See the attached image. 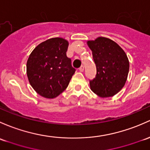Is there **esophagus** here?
I'll return each mask as SVG.
<instances>
[{"mask_svg":"<svg viewBox=\"0 0 150 150\" xmlns=\"http://www.w3.org/2000/svg\"><path fill=\"white\" fill-rule=\"evenodd\" d=\"M79 70L80 71V72H83V70H84V66L82 65L81 67L79 68Z\"/></svg>","mask_w":150,"mask_h":150,"instance_id":"1","label":"esophagus"}]
</instances>
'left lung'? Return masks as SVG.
Masks as SVG:
<instances>
[{
    "mask_svg": "<svg viewBox=\"0 0 150 150\" xmlns=\"http://www.w3.org/2000/svg\"><path fill=\"white\" fill-rule=\"evenodd\" d=\"M96 66V75L90 80L91 91L99 97L116 95L127 81L129 62L125 52L118 44L105 37L88 41Z\"/></svg>",
    "mask_w": 150,
    "mask_h": 150,
    "instance_id": "left-lung-1",
    "label": "left lung"
}]
</instances>
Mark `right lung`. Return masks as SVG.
Here are the masks:
<instances>
[{
  "instance_id": "right-lung-1",
  "label": "right lung",
  "mask_w": 150,
  "mask_h": 150,
  "mask_svg": "<svg viewBox=\"0 0 150 150\" xmlns=\"http://www.w3.org/2000/svg\"><path fill=\"white\" fill-rule=\"evenodd\" d=\"M69 43L62 38L47 39L35 47L26 63V73L34 91L54 98L67 88L75 69L66 54Z\"/></svg>"
}]
</instances>
